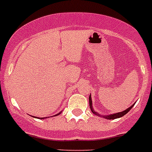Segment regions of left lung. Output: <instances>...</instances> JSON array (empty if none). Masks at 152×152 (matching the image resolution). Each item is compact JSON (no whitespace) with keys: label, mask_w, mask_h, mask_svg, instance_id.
Returning a JSON list of instances; mask_svg holds the SVG:
<instances>
[{"label":"left lung","mask_w":152,"mask_h":152,"mask_svg":"<svg viewBox=\"0 0 152 152\" xmlns=\"http://www.w3.org/2000/svg\"><path fill=\"white\" fill-rule=\"evenodd\" d=\"M89 103H90V109H91L92 112H93L94 115H97V116H99V117H102V118H105V119H108V120H114V119H117V118H121V117L124 116L126 114H127L128 112H129V111H130V109H131L133 107V105H134V104L133 105H132L131 106L129 107L128 108H126V110H124V111H121V112H118V113H115V114H111V115H99V114L98 113V112H96V111H94V109L93 108V102H92V99H91V94H90V96H89Z\"/></svg>","instance_id":"left-lung-1"}]
</instances>
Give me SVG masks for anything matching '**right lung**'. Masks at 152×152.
Listing matches in <instances>:
<instances>
[{
    "label": "right lung",
    "mask_w": 152,
    "mask_h": 152,
    "mask_svg": "<svg viewBox=\"0 0 152 152\" xmlns=\"http://www.w3.org/2000/svg\"><path fill=\"white\" fill-rule=\"evenodd\" d=\"M61 113H62V111H60V112H59L58 114H56V115H53V116H52V117H55V116H57V115H59ZM34 118H36V117H34ZM48 118H49V117H48ZM37 118H39V119H45V118H47H47H37Z\"/></svg>",
    "instance_id": "right-lung-1"
}]
</instances>
